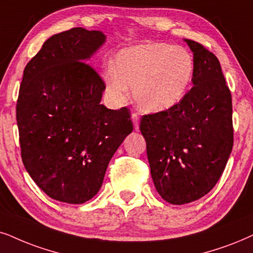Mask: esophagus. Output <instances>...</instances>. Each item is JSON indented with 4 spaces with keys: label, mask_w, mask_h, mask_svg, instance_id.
<instances>
[{
    "label": "esophagus",
    "mask_w": 253,
    "mask_h": 253,
    "mask_svg": "<svg viewBox=\"0 0 253 253\" xmlns=\"http://www.w3.org/2000/svg\"><path fill=\"white\" fill-rule=\"evenodd\" d=\"M132 121H133V125H134V128L135 130L139 129V116H137V113H132Z\"/></svg>",
    "instance_id": "34e87169"
}]
</instances>
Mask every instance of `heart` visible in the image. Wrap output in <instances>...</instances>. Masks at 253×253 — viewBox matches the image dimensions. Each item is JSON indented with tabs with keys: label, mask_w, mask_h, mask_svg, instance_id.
<instances>
[{
	"label": "heart",
	"mask_w": 253,
	"mask_h": 253,
	"mask_svg": "<svg viewBox=\"0 0 253 253\" xmlns=\"http://www.w3.org/2000/svg\"><path fill=\"white\" fill-rule=\"evenodd\" d=\"M195 69L193 55L183 46L145 43L121 50L104 81L111 97L123 101L134 89L140 110L167 111L183 98Z\"/></svg>",
	"instance_id": "obj_1"
}]
</instances>
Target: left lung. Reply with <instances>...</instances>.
<instances>
[{"label":"left lung","instance_id":"obj_1","mask_svg":"<svg viewBox=\"0 0 253 253\" xmlns=\"http://www.w3.org/2000/svg\"><path fill=\"white\" fill-rule=\"evenodd\" d=\"M184 42L194 53V86L175 106L140 123L156 190L177 206L215 187L233 146L232 99L219 60L202 44Z\"/></svg>","mask_w":253,"mask_h":253}]
</instances>
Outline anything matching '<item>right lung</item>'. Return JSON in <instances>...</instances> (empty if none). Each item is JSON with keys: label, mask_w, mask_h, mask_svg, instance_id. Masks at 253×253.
<instances>
[{"label": "right lung", "mask_w": 253, "mask_h": 253, "mask_svg": "<svg viewBox=\"0 0 253 253\" xmlns=\"http://www.w3.org/2000/svg\"><path fill=\"white\" fill-rule=\"evenodd\" d=\"M105 41L101 31L84 28L53 35L23 72L16 105L22 161L35 183L60 202L91 200L133 130L128 108L100 104L105 83L86 63Z\"/></svg>", "instance_id": "obj_1"}]
</instances>
